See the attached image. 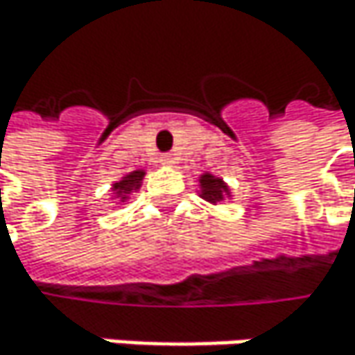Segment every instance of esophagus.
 I'll use <instances>...</instances> for the list:
<instances>
[{
  "label": "esophagus",
  "instance_id": "obj_1",
  "mask_svg": "<svg viewBox=\"0 0 355 355\" xmlns=\"http://www.w3.org/2000/svg\"><path fill=\"white\" fill-rule=\"evenodd\" d=\"M160 162L166 164V166H171V164H175V156H173V154H164V156L160 158Z\"/></svg>",
  "mask_w": 355,
  "mask_h": 355
}]
</instances>
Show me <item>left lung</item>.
<instances>
[{
  "instance_id": "obj_1",
  "label": "left lung",
  "mask_w": 355,
  "mask_h": 355,
  "mask_svg": "<svg viewBox=\"0 0 355 355\" xmlns=\"http://www.w3.org/2000/svg\"><path fill=\"white\" fill-rule=\"evenodd\" d=\"M199 189H201V197L209 203H220V201H224V197L230 195L228 184L222 178L214 177L209 173L199 177Z\"/></svg>"
}]
</instances>
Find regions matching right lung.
<instances>
[{"mask_svg":"<svg viewBox=\"0 0 355 355\" xmlns=\"http://www.w3.org/2000/svg\"><path fill=\"white\" fill-rule=\"evenodd\" d=\"M144 175H146L144 171H133V173L125 175V177L121 178L119 182H114V184H112L114 195H116L121 201H125L129 193H133V191H137V189H139V184H141V180H144Z\"/></svg>","mask_w":355,"mask_h":355,"instance_id":"obj_1","label":"right lung"}]
</instances>
